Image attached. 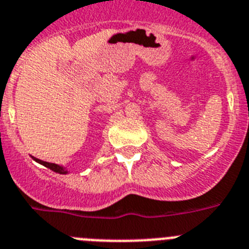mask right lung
<instances>
[{
  "label": "right lung",
  "mask_w": 249,
  "mask_h": 249,
  "mask_svg": "<svg viewBox=\"0 0 249 249\" xmlns=\"http://www.w3.org/2000/svg\"><path fill=\"white\" fill-rule=\"evenodd\" d=\"M34 160L36 161V162L41 163V165H44L45 167H48V169L53 170L54 173H58V174H63V175H65V174H68V170L65 169V167L60 166V165H56V163H52V162H46V161H42V160H39V159H36V157H33Z\"/></svg>",
  "instance_id": "add662e5"
}]
</instances>
